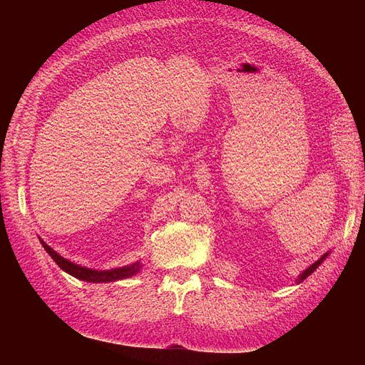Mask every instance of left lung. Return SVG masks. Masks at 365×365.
<instances>
[{
    "label": "left lung",
    "mask_w": 365,
    "mask_h": 365,
    "mask_svg": "<svg viewBox=\"0 0 365 365\" xmlns=\"http://www.w3.org/2000/svg\"><path fill=\"white\" fill-rule=\"evenodd\" d=\"M329 254H330V251L324 252V254H323V256H322V257H319V259H318V260H317L315 263H312V264H311V267H309V268H306V269H304V271H303V272H302L300 275H298V279L295 280V283L298 284V283H302V282H303L304 279H307V277H309V275H311V274H312V272H314V271H315V269H317V268L319 267V264H322V263H323V262H324V260L327 259V256H329Z\"/></svg>",
    "instance_id": "left-lung-1"
}]
</instances>
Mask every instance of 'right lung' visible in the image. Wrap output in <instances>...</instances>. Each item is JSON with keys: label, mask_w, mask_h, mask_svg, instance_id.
I'll list each match as a JSON object with an SVG mask.
<instances>
[{"label": "right lung", "mask_w": 365, "mask_h": 365, "mask_svg": "<svg viewBox=\"0 0 365 365\" xmlns=\"http://www.w3.org/2000/svg\"><path fill=\"white\" fill-rule=\"evenodd\" d=\"M39 242L42 244L43 250H46L51 259L59 264V268L63 269L65 272H68L73 277L88 282V283H108V282H117V280H123L129 279L132 275H135L141 269V262L137 260L130 264H125V267L120 268H113V269H105V271H98L93 268H86L82 267V264H77L68 259H63L61 254H58L51 247H48L46 242H43L39 237Z\"/></svg>", "instance_id": "right-lung-1"}]
</instances>
